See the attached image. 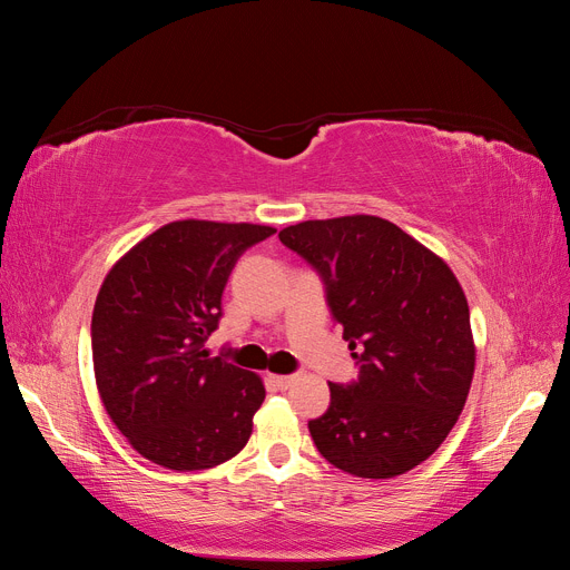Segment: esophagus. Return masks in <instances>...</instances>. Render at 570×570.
<instances>
[{"instance_id":"34e87169","label":"esophagus","mask_w":570,"mask_h":570,"mask_svg":"<svg viewBox=\"0 0 570 570\" xmlns=\"http://www.w3.org/2000/svg\"><path fill=\"white\" fill-rule=\"evenodd\" d=\"M268 381L278 390H287L292 383H295V375H268Z\"/></svg>"}]
</instances>
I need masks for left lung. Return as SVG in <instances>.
<instances>
[{
	"label": "left lung",
	"instance_id": "1",
	"mask_svg": "<svg viewBox=\"0 0 570 570\" xmlns=\"http://www.w3.org/2000/svg\"><path fill=\"white\" fill-rule=\"evenodd\" d=\"M325 283L327 306L358 364L308 421L325 461L356 478L416 469L452 433L475 371V342L452 268L394 223L354 214L281 230Z\"/></svg>",
	"mask_w": 570,
	"mask_h": 570
}]
</instances>
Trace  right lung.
Returning <instances> with one entry per match:
<instances>
[{
	"mask_svg": "<svg viewBox=\"0 0 570 570\" xmlns=\"http://www.w3.org/2000/svg\"><path fill=\"white\" fill-rule=\"evenodd\" d=\"M275 228L174 220L107 273L92 312L95 381L137 454L170 471H204L245 450L266 387L212 356L228 275Z\"/></svg>",
	"mask_w": 570,
	"mask_h": 570,
	"instance_id": "obj_1",
	"label": "right lung"
}]
</instances>
